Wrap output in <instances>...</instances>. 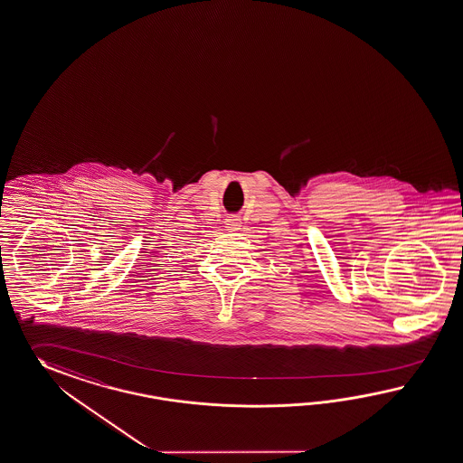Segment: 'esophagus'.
Masks as SVG:
<instances>
[{
    "label": "esophagus",
    "mask_w": 463,
    "mask_h": 463,
    "mask_svg": "<svg viewBox=\"0 0 463 463\" xmlns=\"http://www.w3.org/2000/svg\"><path fill=\"white\" fill-rule=\"evenodd\" d=\"M226 227H229V229H239L241 227V221L236 219V217H227Z\"/></svg>",
    "instance_id": "1"
}]
</instances>
